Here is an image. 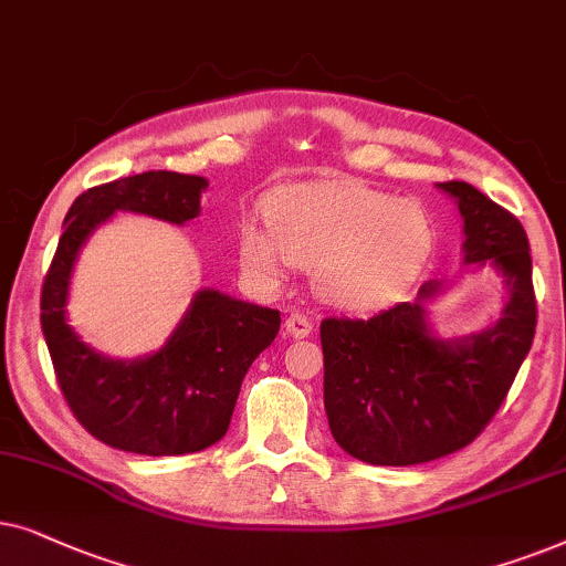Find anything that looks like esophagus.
Masks as SVG:
<instances>
[{
  "instance_id": "obj_1",
  "label": "esophagus",
  "mask_w": 566,
  "mask_h": 566,
  "mask_svg": "<svg viewBox=\"0 0 566 566\" xmlns=\"http://www.w3.org/2000/svg\"><path fill=\"white\" fill-rule=\"evenodd\" d=\"M313 331V323L305 318L303 313H290L287 321H284V336L290 338H305L311 336Z\"/></svg>"
}]
</instances>
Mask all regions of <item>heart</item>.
Listing matches in <instances>:
<instances>
[{
	"label": "heart",
	"instance_id": "obj_1",
	"mask_svg": "<svg viewBox=\"0 0 566 566\" xmlns=\"http://www.w3.org/2000/svg\"><path fill=\"white\" fill-rule=\"evenodd\" d=\"M271 230L240 224V259L261 276L287 263L311 269L318 300L338 311H380L421 276L434 232L411 201L354 180H307L279 188L269 201Z\"/></svg>",
	"mask_w": 566,
	"mask_h": 566
}]
</instances>
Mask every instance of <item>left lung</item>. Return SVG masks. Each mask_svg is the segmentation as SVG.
Returning <instances> with one entry per match:
<instances>
[{"instance_id":"left-lung-1","label":"left lung","mask_w":566,"mask_h":566,"mask_svg":"<svg viewBox=\"0 0 566 566\" xmlns=\"http://www.w3.org/2000/svg\"><path fill=\"white\" fill-rule=\"evenodd\" d=\"M463 220V266L502 279V313L481 331L440 334L432 305L450 279L367 321L326 318L323 406L338 448L370 465H417L476 440L507 396L536 334L528 235L463 180L434 184Z\"/></svg>"}]
</instances>
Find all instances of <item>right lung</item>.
I'll return each mask as SVG.
<instances>
[{
    "instance_id": "right-lung-1",
    "label": "right lung",
    "mask_w": 566,
    "mask_h": 566,
    "mask_svg": "<svg viewBox=\"0 0 566 566\" xmlns=\"http://www.w3.org/2000/svg\"><path fill=\"white\" fill-rule=\"evenodd\" d=\"M205 176L149 170L74 199L41 295V328L62 394L80 424L105 446L139 455L199 453L228 432L253 359L276 338L279 311L199 290L160 349L108 357L70 326L72 274L87 240L118 212L184 228L201 214Z\"/></svg>"
}]
</instances>
